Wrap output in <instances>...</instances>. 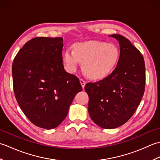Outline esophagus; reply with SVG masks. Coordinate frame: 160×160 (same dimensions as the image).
I'll list each match as a JSON object with an SVG mask.
<instances>
[{
	"mask_svg": "<svg viewBox=\"0 0 160 160\" xmlns=\"http://www.w3.org/2000/svg\"><path fill=\"white\" fill-rule=\"evenodd\" d=\"M80 82L81 84V85H82V89H84V86H85V84H86L85 81H84L83 79H82V78H80Z\"/></svg>",
	"mask_w": 160,
	"mask_h": 160,
	"instance_id": "obj_1",
	"label": "esophagus"
}]
</instances>
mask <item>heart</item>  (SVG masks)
<instances>
[{"instance_id":"1","label":"heart","mask_w":160,"mask_h":160,"mask_svg":"<svg viewBox=\"0 0 160 160\" xmlns=\"http://www.w3.org/2000/svg\"><path fill=\"white\" fill-rule=\"evenodd\" d=\"M120 55V49L115 44L92 40L75 44L73 50L67 49L64 62L69 72H74L79 62H82V69L88 78L100 80L114 70Z\"/></svg>"}]
</instances>
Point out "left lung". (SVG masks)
Listing matches in <instances>:
<instances>
[{
    "mask_svg": "<svg viewBox=\"0 0 160 160\" xmlns=\"http://www.w3.org/2000/svg\"><path fill=\"white\" fill-rule=\"evenodd\" d=\"M110 36L120 44L117 67L104 79L84 87L91 120L107 129L120 127L132 117L143 97L146 82L145 63L140 51L123 36Z\"/></svg>",
    "mask_w": 160,
    "mask_h": 160,
    "instance_id": "1",
    "label": "left lung"
}]
</instances>
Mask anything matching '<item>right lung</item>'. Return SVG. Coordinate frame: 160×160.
<instances>
[{
	"instance_id": "add662e5",
	"label": "right lung",
	"mask_w": 160,
	"mask_h": 160,
	"mask_svg": "<svg viewBox=\"0 0 160 160\" xmlns=\"http://www.w3.org/2000/svg\"><path fill=\"white\" fill-rule=\"evenodd\" d=\"M62 42L60 37H36L25 44L13 61L16 99L27 118L42 128L60 125L82 90L78 78L64 69Z\"/></svg>"
}]
</instances>
